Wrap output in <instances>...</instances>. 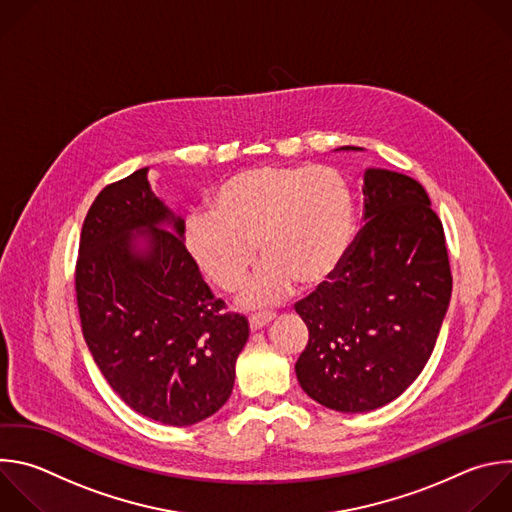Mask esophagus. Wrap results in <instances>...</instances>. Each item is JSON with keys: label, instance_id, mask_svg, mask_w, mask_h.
Instances as JSON below:
<instances>
[{"label": "esophagus", "instance_id": "34e87169", "mask_svg": "<svg viewBox=\"0 0 512 512\" xmlns=\"http://www.w3.org/2000/svg\"><path fill=\"white\" fill-rule=\"evenodd\" d=\"M273 319H275V313H271V311H259V313H253V315L249 317V327H251V331H257V329L269 325Z\"/></svg>", "mask_w": 512, "mask_h": 512}]
</instances>
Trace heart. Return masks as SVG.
<instances>
[{
  "instance_id": "b5f03b06",
  "label": "heart",
  "mask_w": 512,
  "mask_h": 512,
  "mask_svg": "<svg viewBox=\"0 0 512 512\" xmlns=\"http://www.w3.org/2000/svg\"><path fill=\"white\" fill-rule=\"evenodd\" d=\"M183 245L223 291H237L257 259L267 257L247 301L269 303L299 283L315 289L348 257L356 203L346 177L331 166L259 164L225 179L211 209L183 221Z\"/></svg>"
}]
</instances>
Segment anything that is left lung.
Masks as SVG:
<instances>
[{
	"label": "left lung",
	"instance_id": "obj_1",
	"mask_svg": "<svg viewBox=\"0 0 512 512\" xmlns=\"http://www.w3.org/2000/svg\"><path fill=\"white\" fill-rule=\"evenodd\" d=\"M364 219L331 281L295 303L309 329L297 380L337 412L376 410L420 376L452 295L442 221L418 181L368 168Z\"/></svg>",
	"mask_w": 512,
	"mask_h": 512
}]
</instances>
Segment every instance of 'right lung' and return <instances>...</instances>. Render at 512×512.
<instances>
[{
  "instance_id": "1",
  "label": "right lung",
  "mask_w": 512,
  "mask_h": 512,
  "mask_svg": "<svg viewBox=\"0 0 512 512\" xmlns=\"http://www.w3.org/2000/svg\"><path fill=\"white\" fill-rule=\"evenodd\" d=\"M146 173L106 185L84 219L78 311L112 390L146 418L191 426L229 400L249 323L213 297L183 245V219L150 191ZM134 232L146 250L135 249Z\"/></svg>"
}]
</instances>
